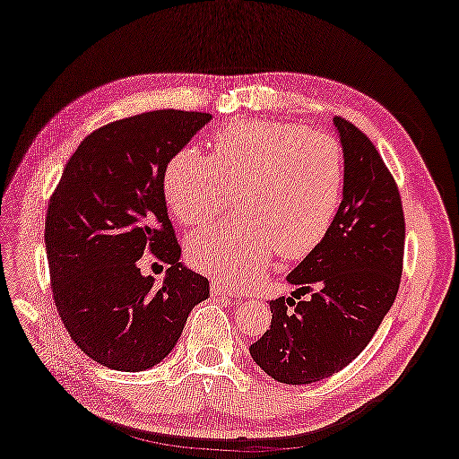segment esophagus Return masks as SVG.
<instances>
[{
    "label": "esophagus",
    "instance_id": "obj_1",
    "mask_svg": "<svg viewBox=\"0 0 459 459\" xmlns=\"http://www.w3.org/2000/svg\"><path fill=\"white\" fill-rule=\"evenodd\" d=\"M211 295H215V298H225V295H228V298H234V291H231L225 283H221V281H213V283H211Z\"/></svg>",
    "mask_w": 459,
    "mask_h": 459
}]
</instances>
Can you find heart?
<instances>
[{
  "instance_id": "1",
  "label": "heart",
  "mask_w": 459,
  "mask_h": 459,
  "mask_svg": "<svg viewBox=\"0 0 459 459\" xmlns=\"http://www.w3.org/2000/svg\"><path fill=\"white\" fill-rule=\"evenodd\" d=\"M344 166L334 139L298 125L246 118L211 141V158L186 147L168 164L164 190L185 225L230 207L238 215L186 238L196 269L228 281L256 279L271 263L303 258L322 242L341 205Z\"/></svg>"
}]
</instances>
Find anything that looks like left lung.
Masks as SVG:
<instances>
[{
    "instance_id": "obj_1",
    "label": "left lung",
    "mask_w": 459,
    "mask_h": 459,
    "mask_svg": "<svg viewBox=\"0 0 459 459\" xmlns=\"http://www.w3.org/2000/svg\"><path fill=\"white\" fill-rule=\"evenodd\" d=\"M334 126L344 156L341 207L322 242L287 274L298 289L271 301V328L250 344L258 368L281 384L320 382L347 368L400 287L406 223L396 180L361 129L342 117Z\"/></svg>"
}]
</instances>
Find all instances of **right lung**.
<instances>
[{
    "label": "right lung",
    "mask_w": 459,
    "mask_h": 459,
    "mask_svg": "<svg viewBox=\"0 0 459 459\" xmlns=\"http://www.w3.org/2000/svg\"><path fill=\"white\" fill-rule=\"evenodd\" d=\"M209 121V112L168 108L104 125L69 158L48 201L55 306L74 342L104 368H153L209 298V281L178 263L164 195L170 160ZM143 251L171 266L160 288L140 274Z\"/></svg>",
    "instance_id": "add662e5"
}]
</instances>
